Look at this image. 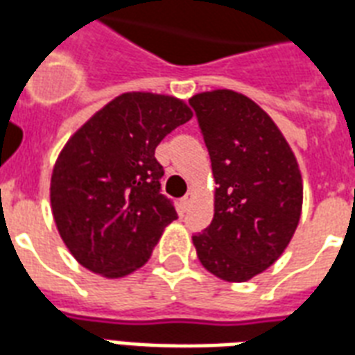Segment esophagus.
I'll list each match as a JSON object with an SVG mask.
<instances>
[{"label": "esophagus", "instance_id": "obj_1", "mask_svg": "<svg viewBox=\"0 0 355 355\" xmlns=\"http://www.w3.org/2000/svg\"><path fill=\"white\" fill-rule=\"evenodd\" d=\"M192 200H194V192L189 191V192H187V194H185V196L181 198V209H183V211H187V209L191 207Z\"/></svg>", "mask_w": 355, "mask_h": 355}]
</instances>
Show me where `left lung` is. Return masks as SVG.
I'll use <instances>...</instances> for the list:
<instances>
[{
	"label": "left lung",
	"instance_id": "obj_1",
	"mask_svg": "<svg viewBox=\"0 0 355 355\" xmlns=\"http://www.w3.org/2000/svg\"><path fill=\"white\" fill-rule=\"evenodd\" d=\"M189 103L216 183L213 220L192 244L213 276L248 282L282 257L298 227L300 166L274 120L248 96L216 89Z\"/></svg>",
	"mask_w": 355,
	"mask_h": 355
}]
</instances>
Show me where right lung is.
<instances>
[{
    "label": "right lung",
    "mask_w": 355,
    "mask_h": 355,
    "mask_svg": "<svg viewBox=\"0 0 355 355\" xmlns=\"http://www.w3.org/2000/svg\"><path fill=\"white\" fill-rule=\"evenodd\" d=\"M192 118L174 96L123 92L68 139L55 161L49 202L79 265L116 279L139 270L178 218L161 194L159 142Z\"/></svg>",
    "instance_id": "add662e5"
}]
</instances>
